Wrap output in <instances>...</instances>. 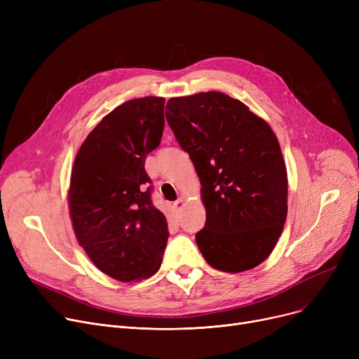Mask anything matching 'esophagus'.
I'll list each match as a JSON object with an SVG mask.
<instances>
[{
    "mask_svg": "<svg viewBox=\"0 0 359 359\" xmlns=\"http://www.w3.org/2000/svg\"><path fill=\"white\" fill-rule=\"evenodd\" d=\"M183 206V199H177V201H175L173 202V208L177 211V210H180Z\"/></svg>",
    "mask_w": 359,
    "mask_h": 359,
    "instance_id": "obj_1",
    "label": "esophagus"
}]
</instances>
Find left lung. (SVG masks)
I'll return each mask as SVG.
<instances>
[{
  "mask_svg": "<svg viewBox=\"0 0 359 359\" xmlns=\"http://www.w3.org/2000/svg\"><path fill=\"white\" fill-rule=\"evenodd\" d=\"M165 118L202 184L196 244L222 272L249 271L273 250L287 219V167L271 126L219 91L167 102Z\"/></svg>",
  "mask_w": 359,
  "mask_h": 359,
  "instance_id": "1",
  "label": "left lung"
}]
</instances>
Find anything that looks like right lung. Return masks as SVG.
<instances>
[{"label":"right lung","mask_w":359,"mask_h":359,"mask_svg":"<svg viewBox=\"0 0 359 359\" xmlns=\"http://www.w3.org/2000/svg\"><path fill=\"white\" fill-rule=\"evenodd\" d=\"M164 102L142 97L113 109L90 132L72 167L75 237L94 265L122 282L154 275L168 238L144 167L163 137Z\"/></svg>","instance_id":"right-lung-1"}]
</instances>
